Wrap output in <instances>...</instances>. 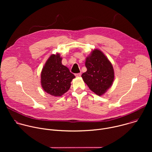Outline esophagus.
<instances>
[{
  "mask_svg": "<svg viewBox=\"0 0 152 152\" xmlns=\"http://www.w3.org/2000/svg\"><path fill=\"white\" fill-rule=\"evenodd\" d=\"M75 76H76V77H80V76H81V73H76V74H75Z\"/></svg>",
  "mask_w": 152,
  "mask_h": 152,
  "instance_id": "34e87169",
  "label": "esophagus"
}]
</instances>
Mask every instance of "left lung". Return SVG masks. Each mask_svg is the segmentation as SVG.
Here are the masks:
<instances>
[{
  "label": "left lung",
  "instance_id": "obj_1",
  "mask_svg": "<svg viewBox=\"0 0 152 152\" xmlns=\"http://www.w3.org/2000/svg\"><path fill=\"white\" fill-rule=\"evenodd\" d=\"M86 72L82 77L89 88L98 96L103 95L114 79L113 65L99 50L94 49L86 58Z\"/></svg>",
  "mask_w": 152,
  "mask_h": 152
}]
</instances>
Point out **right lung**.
<instances>
[{
    "instance_id": "add662e5",
    "label": "right lung",
    "mask_w": 152,
    "mask_h": 152,
    "mask_svg": "<svg viewBox=\"0 0 152 152\" xmlns=\"http://www.w3.org/2000/svg\"><path fill=\"white\" fill-rule=\"evenodd\" d=\"M75 76L62 64L60 55H52L43 67L41 74V86L47 93L53 96H61L70 88Z\"/></svg>"
}]
</instances>
